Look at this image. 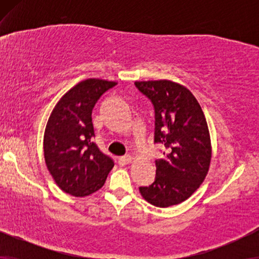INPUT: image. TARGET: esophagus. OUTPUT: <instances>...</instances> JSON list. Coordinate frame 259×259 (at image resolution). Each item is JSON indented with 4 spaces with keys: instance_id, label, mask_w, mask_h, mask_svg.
Returning a JSON list of instances; mask_svg holds the SVG:
<instances>
[{
    "instance_id": "esophagus-1",
    "label": "esophagus",
    "mask_w": 259,
    "mask_h": 259,
    "mask_svg": "<svg viewBox=\"0 0 259 259\" xmlns=\"http://www.w3.org/2000/svg\"><path fill=\"white\" fill-rule=\"evenodd\" d=\"M132 160H133V158L131 157V155H123V157L119 158V164L120 165H127V164H130V162Z\"/></svg>"
}]
</instances>
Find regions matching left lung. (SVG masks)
<instances>
[{
    "label": "left lung",
    "instance_id": "obj_1",
    "mask_svg": "<svg viewBox=\"0 0 259 259\" xmlns=\"http://www.w3.org/2000/svg\"><path fill=\"white\" fill-rule=\"evenodd\" d=\"M154 108V144L165 146L155 160V179L139 187L141 196L158 207L186 200L207 175L211 141L206 119L193 94L167 80L134 82Z\"/></svg>",
    "mask_w": 259,
    "mask_h": 259
}]
</instances>
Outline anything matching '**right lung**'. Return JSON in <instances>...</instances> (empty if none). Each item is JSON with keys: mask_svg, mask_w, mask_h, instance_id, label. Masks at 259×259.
Returning a JSON list of instances; mask_svg holds the SVG:
<instances>
[{"mask_svg": "<svg viewBox=\"0 0 259 259\" xmlns=\"http://www.w3.org/2000/svg\"><path fill=\"white\" fill-rule=\"evenodd\" d=\"M116 82L88 79L61 98L49 116L44 138L46 165L66 193L90 196L104 186L114 160L100 151L93 138L92 111Z\"/></svg>", "mask_w": 259, "mask_h": 259, "instance_id": "right-lung-1", "label": "right lung"}]
</instances>
